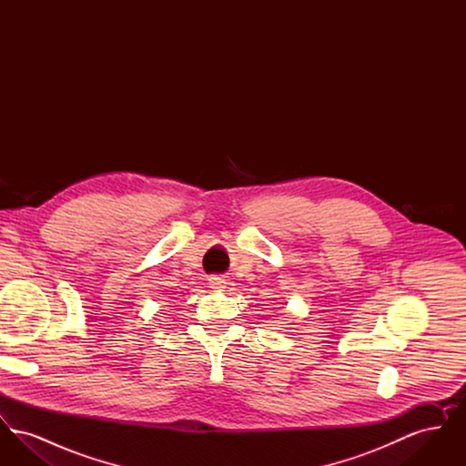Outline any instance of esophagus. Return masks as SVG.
<instances>
[{
	"label": "esophagus",
	"instance_id": "1",
	"mask_svg": "<svg viewBox=\"0 0 466 466\" xmlns=\"http://www.w3.org/2000/svg\"><path fill=\"white\" fill-rule=\"evenodd\" d=\"M209 285H211V289H225V285H227V281L223 279L222 276H209Z\"/></svg>",
	"mask_w": 466,
	"mask_h": 466
}]
</instances>
